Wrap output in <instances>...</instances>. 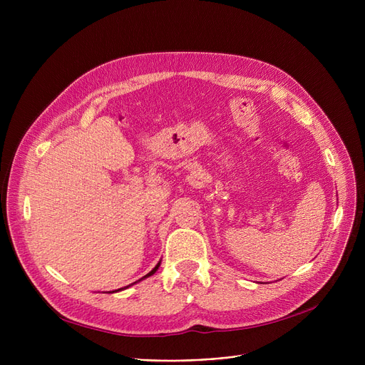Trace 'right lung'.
<instances>
[{
  "label": "right lung",
  "instance_id": "obj_1",
  "mask_svg": "<svg viewBox=\"0 0 365 365\" xmlns=\"http://www.w3.org/2000/svg\"><path fill=\"white\" fill-rule=\"evenodd\" d=\"M160 264H161V260H160V262L157 263V266H155V267H153V269H152V271H150L149 274H146V275H145L143 278H140L139 281H142V279H145V278H148V277H150V275H153V274H155V272L158 271V267H160ZM127 287H128V285H127ZM127 287H124V289H127ZM124 289H118V290H115V292H121V290H124ZM112 293H113V292H112Z\"/></svg>",
  "mask_w": 365,
  "mask_h": 365
}]
</instances>
